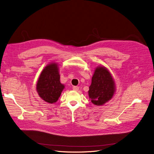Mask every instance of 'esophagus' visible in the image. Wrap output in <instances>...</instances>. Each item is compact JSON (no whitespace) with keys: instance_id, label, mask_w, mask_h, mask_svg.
<instances>
[{"instance_id":"1","label":"esophagus","mask_w":154,"mask_h":154,"mask_svg":"<svg viewBox=\"0 0 154 154\" xmlns=\"http://www.w3.org/2000/svg\"><path fill=\"white\" fill-rule=\"evenodd\" d=\"M79 88H80V87H78V86H74V87H72V89H73L74 91H78Z\"/></svg>"}]
</instances>
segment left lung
Listing matches in <instances>:
<instances>
[{
  "instance_id": "obj_1",
  "label": "left lung",
  "mask_w": 154,
  "mask_h": 154,
  "mask_svg": "<svg viewBox=\"0 0 154 154\" xmlns=\"http://www.w3.org/2000/svg\"><path fill=\"white\" fill-rule=\"evenodd\" d=\"M115 91V83L109 71L104 67L95 70L89 87L88 96L92 103L103 105L112 97Z\"/></svg>"
}]
</instances>
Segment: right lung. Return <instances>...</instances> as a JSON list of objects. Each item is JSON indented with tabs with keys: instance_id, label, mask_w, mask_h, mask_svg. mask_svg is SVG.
Returning a JSON list of instances; mask_svg holds the SVG:
<instances>
[{
	"instance_id": "obj_1",
	"label": "right lung",
	"mask_w": 154,
	"mask_h": 154,
	"mask_svg": "<svg viewBox=\"0 0 154 154\" xmlns=\"http://www.w3.org/2000/svg\"><path fill=\"white\" fill-rule=\"evenodd\" d=\"M64 88L60 82L57 64L51 63L40 74L36 84V90L42 99L49 103L57 102Z\"/></svg>"
}]
</instances>
